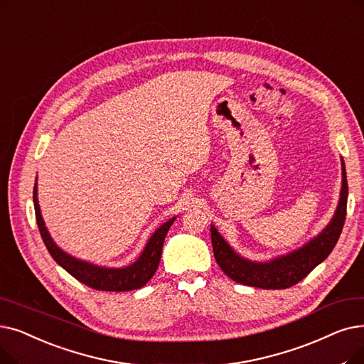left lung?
I'll list each match as a JSON object with an SVG mask.
<instances>
[{
  "instance_id": "obj_1",
  "label": "left lung",
  "mask_w": 364,
  "mask_h": 364,
  "mask_svg": "<svg viewBox=\"0 0 364 364\" xmlns=\"http://www.w3.org/2000/svg\"><path fill=\"white\" fill-rule=\"evenodd\" d=\"M346 200H348V181H346L345 164L342 162V191L338 210L328 226L302 248L281 256L275 260L259 263L240 257L221 238L214 226H211V242L214 257L229 278L244 286L281 290L289 289L302 281L315 266H318L335 248L346 217Z\"/></svg>"
}]
</instances>
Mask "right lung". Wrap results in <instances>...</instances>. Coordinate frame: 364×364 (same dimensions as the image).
<instances>
[{
	"instance_id": "add662e5",
	"label": "right lung",
	"mask_w": 364,
	"mask_h": 364,
	"mask_svg": "<svg viewBox=\"0 0 364 364\" xmlns=\"http://www.w3.org/2000/svg\"><path fill=\"white\" fill-rule=\"evenodd\" d=\"M34 208L43 242L46 248L49 250L50 256L55 259V262L64 267V269L75 279L83 282L85 286L93 290L102 291H129L146 286L157 271V266H159L161 262L165 236L171 225L173 223V220H176V217L171 218L153 233L143 251V255L139 256V259L135 263H132L131 266L120 267V269H108V267H100L87 262L78 260L67 255V252L62 251L53 242L49 232H47L44 226V221L40 213V205L37 199V184L34 186Z\"/></svg>"
}]
</instances>
